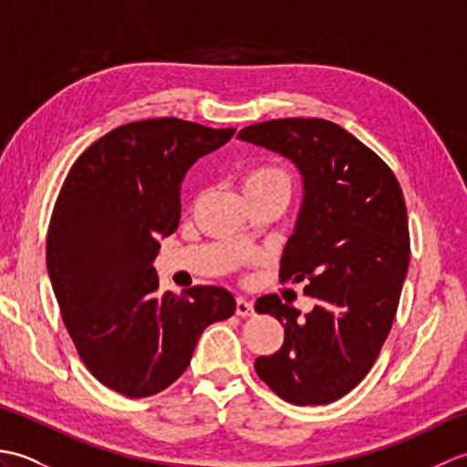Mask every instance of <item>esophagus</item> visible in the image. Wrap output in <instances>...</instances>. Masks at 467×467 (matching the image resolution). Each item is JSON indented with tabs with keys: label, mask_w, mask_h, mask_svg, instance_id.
Wrapping results in <instances>:
<instances>
[{
	"label": "esophagus",
	"mask_w": 467,
	"mask_h": 467,
	"mask_svg": "<svg viewBox=\"0 0 467 467\" xmlns=\"http://www.w3.org/2000/svg\"><path fill=\"white\" fill-rule=\"evenodd\" d=\"M254 313V305L253 301L246 299V296H236V315L239 317H251Z\"/></svg>",
	"instance_id": "1"
}]
</instances>
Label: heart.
Instances as JSON below:
<instances>
[{"label":"heart","mask_w":467,"mask_h":467,"mask_svg":"<svg viewBox=\"0 0 467 467\" xmlns=\"http://www.w3.org/2000/svg\"><path fill=\"white\" fill-rule=\"evenodd\" d=\"M265 188H281L289 194V176L281 168L275 166H259L243 176V192H256Z\"/></svg>","instance_id":"obj_1"}]
</instances>
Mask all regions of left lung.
<instances>
[{"mask_svg": "<svg viewBox=\"0 0 467 467\" xmlns=\"http://www.w3.org/2000/svg\"><path fill=\"white\" fill-rule=\"evenodd\" d=\"M239 140L281 154L301 174L303 198L281 256V279L317 299L301 315L279 296L256 301L285 327L256 375L285 401L325 405L369 373L391 329L410 265L408 211L398 178L341 126L283 118L246 126Z\"/></svg>", "mask_w": 467, "mask_h": 467, "instance_id": "obj_1", "label": "left lung"}]
</instances>
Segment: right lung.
<instances>
[{
    "instance_id": "1",
    "label": "right lung",
    "mask_w": 467,
    "mask_h": 467,
    "mask_svg": "<svg viewBox=\"0 0 467 467\" xmlns=\"http://www.w3.org/2000/svg\"><path fill=\"white\" fill-rule=\"evenodd\" d=\"M234 128L152 118L114 128L67 172L47 231V273L66 329L98 381L148 398L191 365L198 337L236 309L223 286L158 291L161 239L181 223L191 166Z\"/></svg>"
}]
</instances>
